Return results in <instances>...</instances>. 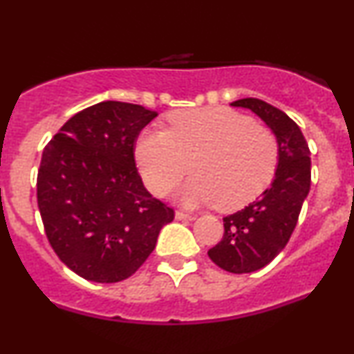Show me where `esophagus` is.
<instances>
[{"label": "esophagus", "instance_id": "34e87169", "mask_svg": "<svg viewBox=\"0 0 354 354\" xmlns=\"http://www.w3.org/2000/svg\"><path fill=\"white\" fill-rule=\"evenodd\" d=\"M174 218H176V219H188V221H191V219H194V214L185 213V211H176V213H174Z\"/></svg>", "mask_w": 354, "mask_h": 354}]
</instances>
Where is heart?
<instances>
[{
    "mask_svg": "<svg viewBox=\"0 0 354 354\" xmlns=\"http://www.w3.org/2000/svg\"><path fill=\"white\" fill-rule=\"evenodd\" d=\"M169 129L145 131L136 145L143 180L165 196L191 169L180 191L185 205L236 208L251 201L273 178L278 141L270 129L223 106L183 109L169 115Z\"/></svg>",
    "mask_w": 354,
    "mask_h": 354,
    "instance_id": "heart-1",
    "label": "heart"
}]
</instances>
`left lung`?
Returning a JSON list of instances; mask_svg holds the SVG:
<instances>
[{
    "label": "left lung",
    "mask_w": 354,
    "mask_h": 354,
    "mask_svg": "<svg viewBox=\"0 0 354 354\" xmlns=\"http://www.w3.org/2000/svg\"><path fill=\"white\" fill-rule=\"evenodd\" d=\"M231 106L251 109L278 141V168L271 185L253 203L223 218V239L208 251L221 270L243 274L265 268L290 241L310 193L311 158L299 126L281 109L258 98L233 101Z\"/></svg>",
    "instance_id": "obj_1"
}]
</instances>
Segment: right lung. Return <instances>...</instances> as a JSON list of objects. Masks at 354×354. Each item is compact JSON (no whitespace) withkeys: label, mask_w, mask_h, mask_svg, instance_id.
<instances>
[{"label":"right lung","mask_w":354,"mask_h":354,"mask_svg":"<svg viewBox=\"0 0 354 354\" xmlns=\"http://www.w3.org/2000/svg\"><path fill=\"white\" fill-rule=\"evenodd\" d=\"M158 113L103 101L70 118L44 148L38 208L58 258L88 281L136 273L174 211L145 188L135 163L140 131Z\"/></svg>","instance_id":"1"}]
</instances>
